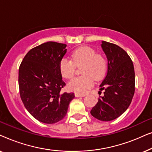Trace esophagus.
Listing matches in <instances>:
<instances>
[{"label":"esophagus","instance_id":"34e87169","mask_svg":"<svg viewBox=\"0 0 152 152\" xmlns=\"http://www.w3.org/2000/svg\"><path fill=\"white\" fill-rule=\"evenodd\" d=\"M75 97H84L85 96L84 94H79V93H75Z\"/></svg>","mask_w":152,"mask_h":152}]
</instances>
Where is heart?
<instances>
[{
	"instance_id": "obj_1",
	"label": "heart",
	"mask_w": 152,
	"mask_h": 152,
	"mask_svg": "<svg viewBox=\"0 0 152 152\" xmlns=\"http://www.w3.org/2000/svg\"><path fill=\"white\" fill-rule=\"evenodd\" d=\"M82 66L83 76L72 79L68 84V90L79 94H84L91 88L94 79H102L107 68V60L103 55L96 54L90 47L82 46L72 52L71 59L62 58L59 62V70L63 77L71 79L75 74L76 67Z\"/></svg>"
}]
</instances>
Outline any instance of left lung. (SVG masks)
Wrapping results in <instances>:
<instances>
[{
    "label": "left lung",
    "mask_w": 152,
    "mask_h": 152,
    "mask_svg": "<svg viewBox=\"0 0 152 152\" xmlns=\"http://www.w3.org/2000/svg\"><path fill=\"white\" fill-rule=\"evenodd\" d=\"M101 46L108 60L107 75L99 86L104 92L91 114L102 121H111L121 115L132 102L135 92L134 67L122 48L104 41Z\"/></svg>",
    "instance_id": "1"
}]
</instances>
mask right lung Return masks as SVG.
<instances>
[{"instance_id":"1","label":"right lung","mask_w":152,"mask_h":152,"mask_svg":"<svg viewBox=\"0 0 152 152\" xmlns=\"http://www.w3.org/2000/svg\"><path fill=\"white\" fill-rule=\"evenodd\" d=\"M66 44L54 41L31 49L18 70L20 96L26 109L39 121L53 124L63 119L73 93H61L66 86L59 62L66 53Z\"/></svg>"}]
</instances>
